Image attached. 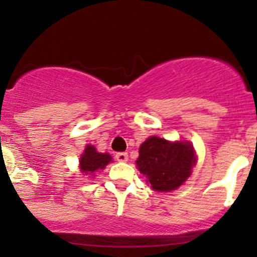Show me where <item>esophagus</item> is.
<instances>
[{
    "mask_svg": "<svg viewBox=\"0 0 257 257\" xmlns=\"http://www.w3.org/2000/svg\"><path fill=\"white\" fill-rule=\"evenodd\" d=\"M115 159L118 160V162L120 163H124L128 160V153H116L115 154Z\"/></svg>",
    "mask_w": 257,
    "mask_h": 257,
    "instance_id": "obj_1",
    "label": "esophagus"
}]
</instances>
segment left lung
I'll list each match as a JSON object with an SVG mask.
<instances>
[{
    "label": "left lung",
    "mask_w": 257,
    "mask_h": 257,
    "mask_svg": "<svg viewBox=\"0 0 257 257\" xmlns=\"http://www.w3.org/2000/svg\"><path fill=\"white\" fill-rule=\"evenodd\" d=\"M136 163L153 190L172 191L190 177L196 155L189 142H168L150 137L139 148Z\"/></svg>",
    "instance_id": "obj_1"
}]
</instances>
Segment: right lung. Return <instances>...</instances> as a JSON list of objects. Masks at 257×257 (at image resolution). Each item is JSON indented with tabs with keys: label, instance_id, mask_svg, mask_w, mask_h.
Masks as SVG:
<instances>
[{
	"label": "right lung",
	"instance_id": "obj_1",
	"mask_svg": "<svg viewBox=\"0 0 257 257\" xmlns=\"http://www.w3.org/2000/svg\"><path fill=\"white\" fill-rule=\"evenodd\" d=\"M112 162V157L108 153H98L93 145L88 144L79 159V169L83 174L93 175L97 170L104 169L108 163Z\"/></svg>",
	"mask_w": 257,
	"mask_h": 257
}]
</instances>
